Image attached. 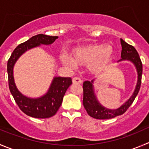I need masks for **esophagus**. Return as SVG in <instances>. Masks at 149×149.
<instances>
[{"label":"esophagus","mask_w":149,"mask_h":149,"mask_svg":"<svg viewBox=\"0 0 149 149\" xmlns=\"http://www.w3.org/2000/svg\"><path fill=\"white\" fill-rule=\"evenodd\" d=\"M72 83H73L74 84H81V83H83V81H82L79 77H74V78L72 79Z\"/></svg>","instance_id":"obj_1"}]
</instances>
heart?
<instances>
[{
  "label": "heart",
  "instance_id": "1",
  "mask_svg": "<svg viewBox=\"0 0 149 149\" xmlns=\"http://www.w3.org/2000/svg\"><path fill=\"white\" fill-rule=\"evenodd\" d=\"M115 50L110 45L90 44L76 47L71 52V58L61 56V61L65 66L74 68L77 65L86 66L94 74L105 70L113 61Z\"/></svg>",
  "mask_w": 149,
  "mask_h": 149
}]
</instances>
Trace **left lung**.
<instances>
[{"instance_id": "obj_1", "label": "left lung", "mask_w": 149, "mask_h": 149, "mask_svg": "<svg viewBox=\"0 0 149 149\" xmlns=\"http://www.w3.org/2000/svg\"><path fill=\"white\" fill-rule=\"evenodd\" d=\"M121 44L122 47L121 50V59L118 61H128L134 64L135 66L137 73V81L135 88L131 97L118 108L108 109L102 105L98 101L97 95L95 93L94 86H93V80L91 81H85L83 83V106L87 111L88 114L92 118L97 119H109L113 118L116 116L122 115L127 111V109L130 107L134 99L137 97L139 92L141 84V77L143 73V65L141 62L138 52L135 48L132 45H130L127 42L121 39Z\"/></svg>"}]
</instances>
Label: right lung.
Returning <instances> with one entry per match:
<instances>
[{"mask_svg":"<svg viewBox=\"0 0 149 149\" xmlns=\"http://www.w3.org/2000/svg\"><path fill=\"white\" fill-rule=\"evenodd\" d=\"M58 38V36H50L45 34L36 35L24 43L18 45L13 51L7 63L10 92L20 110L27 116L33 118H49L57 113L61 105L66 90L72 84V78L54 77L45 94L37 98H32L25 96L18 90L14 77V66L19 58L26 51L38 47L42 45H52Z\"/></svg>","mask_w":149,"mask_h":149,"instance_id":"obj_1","label":"right lung"}]
</instances>
